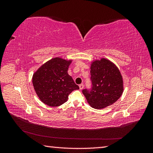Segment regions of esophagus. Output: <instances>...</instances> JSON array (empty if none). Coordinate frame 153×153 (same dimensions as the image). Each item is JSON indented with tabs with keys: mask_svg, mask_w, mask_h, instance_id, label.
Listing matches in <instances>:
<instances>
[{
	"mask_svg": "<svg viewBox=\"0 0 153 153\" xmlns=\"http://www.w3.org/2000/svg\"><path fill=\"white\" fill-rule=\"evenodd\" d=\"M84 84H80V85H79V87H80V89H83V88H84Z\"/></svg>",
	"mask_w": 153,
	"mask_h": 153,
	"instance_id": "obj_1",
	"label": "esophagus"
}]
</instances>
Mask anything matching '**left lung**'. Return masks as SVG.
Listing matches in <instances>:
<instances>
[{
  "mask_svg": "<svg viewBox=\"0 0 153 153\" xmlns=\"http://www.w3.org/2000/svg\"><path fill=\"white\" fill-rule=\"evenodd\" d=\"M91 89L82 91L92 108L101 109L114 103L123 92V80L118 68L109 60L102 58L91 66Z\"/></svg>",
  "mask_w": 153,
  "mask_h": 153,
  "instance_id": "obj_1",
  "label": "left lung"
}]
</instances>
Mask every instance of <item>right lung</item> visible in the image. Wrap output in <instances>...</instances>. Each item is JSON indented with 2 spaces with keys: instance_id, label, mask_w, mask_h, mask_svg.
<instances>
[{
  "instance_id": "add662e5",
  "label": "right lung",
  "mask_w": 153,
  "mask_h": 153,
  "mask_svg": "<svg viewBox=\"0 0 153 153\" xmlns=\"http://www.w3.org/2000/svg\"><path fill=\"white\" fill-rule=\"evenodd\" d=\"M72 61L55 57L43 64L32 76L37 95L45 104L58 106L66 102L71 92L79 89L68 73Z\"/></svg>"
}]
</instances>
